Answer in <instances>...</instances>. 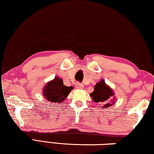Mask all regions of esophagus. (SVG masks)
Listing matches in <instances>:
<instances>
[{"instance_id":"1","label":"esophagus","mask_w":154,"mask_h":154,"mask_svg":"<svg viewBox=\"0 0 154 154\" xmlns=\"http://www.w3.org/2000/svg\"><path fill=\"white\" fill-rule=\"evenodd\" d=\"M83 85L82 83H75V88H76V89L78 90H82L83 88Z\"/></svg>"}]
</instances>
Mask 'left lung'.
Returning a JSON list of instances; mask_svg holds the SVG:
<instances>
[{
	"mask_svg": "<svg viewBox=\"0 0 154 154\" xmlns=\"http://www.w3.org/2000/svg\"><path fill=\"white\" fill-rule=\"evenodd\" d=\"M90 95L94 103H105L102 108H108L116 102L113 90L110 86L106 84L104 79H101L96 83L93 92Z\"/></svg>",
	"mask_w": 154,
	"mask_h": 154,
	"instance_id": "8db88e82",
	"label": "left lung"
}]
</instances>
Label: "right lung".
I'll use <instances>...</instances> for the list:
<instances>
[{"label": "right lung", "mask_w": 154, "mask_h": 154, "mask_svg": "<svg viewBox=\"0 0 154 154\" xmlns=\"http://www.w3.org/2000/svg\"><path fill=\"white\" fill-rule=\"evenodd\" d=\"M72 86H65L62 79L56 77L46 83L43 88V95L47 100L52 103H61L64 101L72 90Z\"/></svg>", "instance_id": "right-lung-1"}]
</instances>
